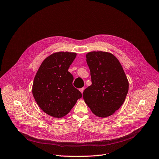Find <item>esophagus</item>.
Returning <instances> with one entry per match:
<instances>
[{"instance_id": "34e87169", "label": "esophagus", "mask_w": 159, "mask_h": 159, "mask_svg": "<svg viewBox=\"0 0 159 159\" xmlns=\"http://www.w3.org/2000/svg\"><path fill=\"white\" fill-rule=\"evenodd\" d=\"M84 89V88H80V89H79V90H80V92L82 93H83Z\"/></svg>"}]
</instances>
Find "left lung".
I'll return each mask as SVG.
<instances>
[{"mask_svg": "<svg viewBox=\"0 0 159 159\" xmlns=\"http://www.w3.org/2000/svg\"><path fill=\"white\" fill-rule=\"evenodd\" d=\"M86 57L92 84L84 89L83 99L93 114L105 118L123 104L129 81L120 61L112 53L92 51Z\"/></svg>", "mask_w": 159, "mask_h": 159, "instance_id": "1", "label": "left lung"}]
</instances>
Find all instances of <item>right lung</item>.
Listing matches in <instances>:
<instances>
[{"label": "right lung", "mask_w": 159, "mask_h": 159, "mask_svg": "<svg viewBox=\"0 0 159 159\" xmlns=\"http://www.w3.org/2000/svg\"><path fill=\"white\" fill-rule=\"evenodd\" d=\"M76 57L75 52H54L43 61L34 77V98L39 108L53 118H63L82 98L80 92L73 86V77L68 71Z\"/></svg>", "instance_id": "1"}]
</instances>
